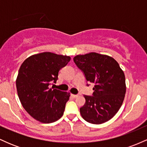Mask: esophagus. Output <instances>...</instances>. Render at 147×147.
<instances>
[{"label":"esophagus","mask_w":147,"mask_h":147,"mask_svg":"<svg viewBox=\"0 0 147 147\" xmlns=\"http://www.w3.org/2000/svg\"><path fill=\"white\" fill-rule=\"evenodd\" d=\"M78 96H79L78 95H73V94H72V97H73V98H77Z\"/></svg>","instance_id":"34e87169"}]
</instances>
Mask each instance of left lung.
Segmentation results:
<instances>
[{"label": "left lung", "mask_w": 147, "mask_h": 147, "mask_svg": "<svg viewBox=\"0 0 147 147\" xmlns=\"http://www.w3.org/2000/svg\"><path fill=\"white\" fill-rule=\"evenodd\" d=\"M73 60L88 82L95 84L93 96L84 95L86 103L80 109L82 117L95 124L110 120L125 97V75L122 68L113 57L96 52L78 55Z\"/></svg>", "instance_id": "left-lung-1"}]
</instances>
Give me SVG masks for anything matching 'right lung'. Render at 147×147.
Wrapping results in <instances>:
<instances>
[{"label":"right lung","instance_id":"1","mask_svg":"<svg viewBox=\"0 0 147 147\" xmlns=\"http://www.w3.org/2000/svg\"><path fill=\"white\" fill-rule=\"evenodd\" d=\"M70 59L45 52L32 55L21 64L16 81L18 97L25 110L38 122L48 124L63 116L70 93L49 86L56 82L59 70Z\"/></svg>","mask_w":147,"mask_h":147}]
</instances>
